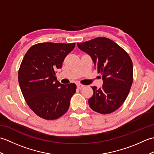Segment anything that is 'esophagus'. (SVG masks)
Here are the masks:
<instances>
[{
  "label": "esophagus",
  "instance_id": "obj_1",
  "mask_svg": "<svg viewBox=\"0 0 154 154\" xmlns=\"http://www.w3.org/2000/svg\"><path fill=\"white\" fill-rule=\"evenodd\" d=\"M77 88L79 89H82L83 88H84L85 86L83 85H81V84H77Z\"/></svg>",
  "mask_w": 154,
  "mask_h": 154
}]
</instances>
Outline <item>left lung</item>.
Returning <instances> with one entry per match:
<instances>
[{
	"instance_id": "left-lung-1",
	"label": "left lung",
	"mask_w": 154,
	"mask_h": 154,
	"mask_svg": "<svg viewBox=\"0 0 154 154\" xmlns=\"http://www.w3.org/2000/svg\"><path fill=\"white\" fill-rule=\"evenodd\" d=\"M81 50L89 54L103 85L92 87L93 95L88 100L91 109L100 114L116 110L125 101L133 81V65L127 52L112 40L96 38L77 43Z\"/></svg>"
}]
</instances>
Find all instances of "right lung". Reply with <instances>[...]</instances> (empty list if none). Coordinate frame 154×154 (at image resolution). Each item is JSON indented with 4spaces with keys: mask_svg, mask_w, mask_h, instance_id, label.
<instances>
[{
    "mask_svg": "<svg viewBox=\"0 0 154 154\" xmlns=\"http://www.w3.org/2000/svg\"><path fill=\"white\" fill-rule=\"evenodd\" d=\"M75 46V43H39L23 58L18 75L20 87L29 107L42 119H57L69 109L76 85L61 84L55 70L61 68Z\"/></svg>",
    "mask_w": 154,
    "mask_h": 154,
    "instance_id": "add662e5",
    "label": "right lung"
}]
</instances>
